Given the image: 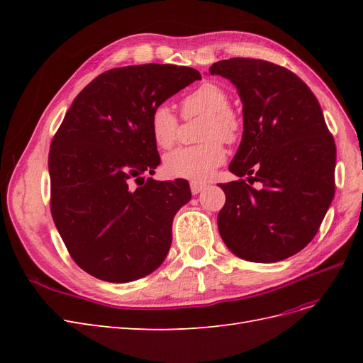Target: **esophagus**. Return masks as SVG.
I'll list each match as a JSON object with an SVG mask.
<instances>
[{
  "instance_id": "1",
  "label": "esophagus",
  "mask_w": 363,
  "mask_h": 363,
  "mask_svg": "<svg viewBox=\"0 0 363 363\" xmlns=\"http://www.w3.org/2000/svg\"><path fill=\"white\" fill-rule=\"evenodd\" d=\"M206 188V183H200V182H191V192L194 195L200 194L203 189Z\"/></svg>"
}]
</instances>
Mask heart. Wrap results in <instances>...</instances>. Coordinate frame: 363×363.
Listing matches in <instances>:
<instances>
[{"label": "heart", "instance_id": "1", "mask_svg": "<svg viewBox=\"0 0 363 363\" xmlns=\"http://www.w3.org/2000/svg\"><path fill=\"white\" fill-rule=\"evenodd\" d=\"M228 92L215 82H204L182 101V116H203L201 139L204 144L180 147L168 152L163 169L172 179L204 182L225 162L223 142L233 144L242 131V118L228 106ZM180 119L168 104H159L150 116L151 138L159 148H171L179 138Z\"/></svg>", "mask_w": 363, "mask_h": 363}]
</instances>
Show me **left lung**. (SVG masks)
Returning a JSON list of instances; mask_svg holds the SVG:
<instances>
[{
	"mask_svg": "<svg viewBox=\"0 0 363 363\" xmlns=\"http://www.w3.org/2000/svg\"><path fill=\"white\" fill-rule=\"evenodd\" d=\"M208 72L232 82L244 103L242 142L228 167L239 180L219 184V235L240 259H288L315 238L335 195L336 145L321 106L298 75L267 60H219Z\"/></svg>",
	"mask_w": 363,
	"mask_h": 363,
	"instance_id": "obj_1",
	"label": "left lung"
}]
</instances>
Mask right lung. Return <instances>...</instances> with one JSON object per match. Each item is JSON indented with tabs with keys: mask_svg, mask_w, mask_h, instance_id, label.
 <instances>
[{
	"mask_svg": "<svg viewBox=\"0 0 363 363\" xmlns=\"http://www.w3.org/2000/svg\"><path fill=\"white\" fill-rule=\"evenodd\" d=\"M200 72L138 65L100 74L77 95L51 140L50 208L72 260L112 283L148 276L167 257L172 219L191 200L189 183L156 182L160 157L152 108Z\"/></svg>",
	"mask_w": 363,
	"mask_h": 363,
	"instance_id": "1",
	"label": "right lung"
}]
</instances>
